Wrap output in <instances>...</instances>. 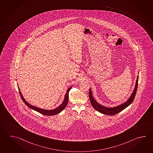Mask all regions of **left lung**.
I'll return each instance as SVG.
<instances>
[{
    "label": "left lung",
    "instance_id": "1",
    "mask_svg": "<svg viewBox=\"0 0 153 153\" xmlns=\"http://www.w3.org/2000/svg\"><path fill=\"white\" fill-rule=\"evenodd\" d=\"M138 76L137 77L134 91V92L132 94L131 97H130L129 98V99L126 102H125V103L122 104V105H120V106L115 107H114V108H107V107H105L104 106L100 105V104L97 103V101L93 97L91 91L90 89L89 90V99H90V101H91V104L92 105V106L95 109V110L99 111V112L103 113V114H106V115H115L116 114L120 112L123 109H125V108H126L127 107L129 106L133 102V101L134 100L135 95L136 94L137 87H138Z\"/></svg>",
    "mask_w": 153,
    "mask_h": 153
}]
</instances>
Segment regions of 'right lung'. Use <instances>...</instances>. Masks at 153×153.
<instances>
[{
    "label": "right lung",
    "instance_id": "add662e5",
    "mask_svg": "<svg viewBox=\"0 0 153 153\" xmlns=\"http://www.w3.org/2000/svg\"><path fill=\"white\" fill-rule=\"evenodd\" d=\"M71 87L69 88V89L67 91V93L66 94L65 96V99H64L63 102L62 103V105L59 107H58V108H56V109H53V110H45V109H41V108H39L33 106L31 105H30L23 98V97L22 96V94H21V91H20V90L19 89V94H20V96L21 97L22 101H23V102L25 103L27 106L29 107V108H31V109H34L35 111H37L38 112L42 114L50 116V115H56V114L59 113L60 112H61L62 111L63 109L65 108L66 106L68 105V102L69 91L71 89Z\"/></svg>",
    "mask_w": 153,
    "mask_h": 153
}]
</instances>
